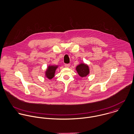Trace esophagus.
I'll use <instances>...</instances> for the list:
<instances>
[{
	"instance_id": "obj_1",
	"label": "esophagus",
	"mask_w": 134,
	"mask_h": 134,
	"mask_svg": "<svg viewBox=\"0 0 134 134\" xmlns=\"http://www.w3.org/2000/svg\"><path fill=\"white\" fill-rule=\"evenodd\" d=\"M64 66H65V68H69V67H70V64H64Z\"/></svg>"
}]
</instances>
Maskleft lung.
Here are the masks:
<instances>
[{
    "label": "left lung",
    "mask_w": 134,
    "mask_h": 134,
    "mask_svg": "<svg viewBox=\"0 0 134 134\" xmlns=\"http://www.w3.org/2000/svg\"><path fill=\"white\" fill-rule=\"evenodd\" d=\"M76 70L78 74L81 77L87 76L90 73V69L88 65L82 62L77 65Z\"/></svg>",
    "instance_id": "obj_1"
}]
</instances>
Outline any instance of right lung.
I'll return each mask as SVG.
<instances>
[{
    "label": "right lung",
    "mask_w": 134,
    "mask_h": 134,
    "mask_svg": "<svg viewBox=\"0 0 134 134\" xmlns=\"http://www.w3.org/2000/svg\"><path fill=\"white\" fill-rule=\"evenodd\" d=\"M58 68V65H49L45 71V77L48 79H52L55 76L56 71Z\"/></svg>",
    "instance_id": "right-lung-1"
}]
</instances>
